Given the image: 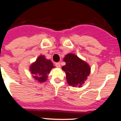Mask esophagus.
I'll list each match as a JSON object with an SVG mask.
<instances>
[{"label":"esophagus","instance_id":"1","mask_svg":"<svg viewBox=\"0 0 121 121\" xmlns=\"http://www.w3.org/2000/svg\"><path fill=\"white\" fill-rule=\"evenodd\" d=\"M55 66H56V68H60L61 65H60V63L59 62H58V63H55Z\"/></svg>","mask_w":121,"mask_h":121}]
</instances>
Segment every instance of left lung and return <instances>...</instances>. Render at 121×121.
Masks as SVG:
<instances>
[{"mask_svg": "<svg viewBox=\"0 0 121 121\" xmlns=\"http://www.w3.org/2000/svg\"><path fill=\"white\" fill-rule=\"evenodd\" d=\"M63 60L66 65L62 69L66 73L68 84L73 87L82 86L90 75V66L73 53L66 55Z\"/></svg>", "mask_w": 121, "mask_h": 121, "instance_id": "obj_1", "label": "left lung"}]
</instances>
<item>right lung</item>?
Wrapping results in <instances>:
<instances>
[{"label":"right lung","instance_id":"add662e5","mask_svg":"<svg viewBox=\"0 0 121 121\" xmlns=\"http://www.w3.org/2000/svg\"><path fill=\"white\" fill-rule=\"evenodd\" d=\"M53 67V63L50 60H47L44 56L40 55L31 65L30 71L35 79L39 82L43 83L47 80L48 75Z\"/></svg>","mask_w":121,"mask_h":121}]
</instances>
